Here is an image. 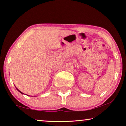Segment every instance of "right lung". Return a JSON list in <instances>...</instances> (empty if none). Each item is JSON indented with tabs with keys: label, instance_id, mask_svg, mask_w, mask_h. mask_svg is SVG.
<instances>
[{
	"label": "right lung",
	"instance_id": "add662e5",
	"mask_svg": "<svg viewBox=\"0 0 126 126\" xmlns=\"http://www.w3.org/2000/svg\"><path fill=\"white\" fill-rule=\"evenodd\" d=\"M16 89H17V90H18V91L19 92H20V93H22V94H24V93H22V92H20V91L19 90V89H17V88H16Z\"/></svg>",
	"mask_w": 126,
	"mask_h": 126
}]
</instances>
